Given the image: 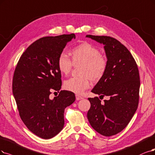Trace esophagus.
Instances as JSON below:
<instances>
[{
  "mask_svg": "<svg viewBox=\"0 0 155 155\" xmlns=\"http://www.w3.org/2000/svg\"><path fill=\"white\" fill-rule=\"evenodd\" d=\"M76 100H82L84 98L82 96H81L80 95H78V94H76Z\"/></svg>",
  "mask_w": 155,
  "mask_h": 155,
  "instance_id": "34e87169",
  "label": "esophagus"
}]
</instances>
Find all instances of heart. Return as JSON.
Masks as SVG:
<instances>
[{"instance_id": "1", "label": "heart", "mask_w": 155, "mask_h": 155, "mask_svg": "<svg viewBox=\"0 0 155 155\" xmlns=\"http://www.w3.org/2000/svg\"><path fill=\"white\" fill-rule=\"evenodd\" d=\"M71 61L68 56L62 52L57 59V67L60 73L67 75L71 70L73 64H81V74L82 76L72 77L64 83V88L77 94H82L85 90L91 86V77L94 81H98L106 71L107 60L100 54L99 50L89 43L84 42L70 51Z\"/></svg>"}]
</instances>
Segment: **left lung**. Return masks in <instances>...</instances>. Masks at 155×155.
I'll return each mask as SVG.
<instances>
[{
    "label": "left lung",
    "instance_id": "1",
    "mask_svg": "<svg viewBox=\"0 0 155 155\" xmlns=\"http://www.w3.org/2000/svg\"><path fill=\"white\" fill-rule=\"evenodd\" d=\"M104 45L107 59L106 71L91 92L109 97L101 104L98 97L88 98L91 107L87 119L100 134L110 137L128 125L139 104L140 77L138 67L130 51L115 38L87 35Z\"/></svg>",
    "mask_w": 155,
    "mask_h": 155
}]
</instances>
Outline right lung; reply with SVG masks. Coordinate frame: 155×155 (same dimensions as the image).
<instances>
[{
  "label": "right lung",
  "mask_w": 155,
  "mask_h": 155,
  "mask_svg": "<svg viewBox=\"0 0 155 155\" xmlns=\"http://www.w3.org/2000/svg\"><path fill=\"white\" fill-rule=\"evenodd\" d=\"M74 34L41 38L34 42L20 58L14 73L13 94L22 121L34 134L49 139L64 124L65 108L75 101V95L61 91V74L57 59ZM52 90L60 93L51 99Z\"/></svg>",
  "instance_id": "obj_1"
}]
</instances>
